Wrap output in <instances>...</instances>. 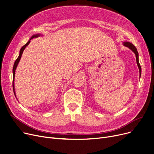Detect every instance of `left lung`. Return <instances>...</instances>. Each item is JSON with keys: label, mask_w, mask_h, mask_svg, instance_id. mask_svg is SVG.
I'll return each instance as SVG.
<instances>
[{"label": "left lung", "mask_w": 154, "mask_h": 154, "mask_svg": "<svg viewBox=\"0 0 154 154\" xmlns=\"http://www.w3.org/2000/svg\"><path fill=\"white\" fill-rule=\"evenodd\" d=\"M123 45L127 47H128L129 49H131L135 55L136 57V61H137V66L139 67V73H140V77L141 76V72H142V69H141V67H140V65L139 63V53L137 52V48H135V47L131 42H123Z\"/></svg>", "instance_id": "obj_1"}]
</instances>
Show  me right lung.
I'll return each mask as SVG.
<instances>
[{
    "label": "right lung",
    "mask_w": 154,
    "mask_h": 154,
    "mask_svg": "<svg viewBox=\"0 0 154 154\" xmlns=\"http://www.w3.org/2000/svg\"><path fill=\"white\" fill-rule=\"evenodd\" d=\"M40 35H42L41 34H35V35H32V37H31V38L29 40V41L24 45L21 48H20V52H19V57H17V59H16V60H15V63H14V67H13V70H12V72H13V89H14V94H15V96H16V95H15V87H14V79H15V70H16V68H17V66H18V63H19V61H20V58H21V57H22V53H23V51H24V49H25V48H26V47L29 44V43L30 42V40L31 39H32L33 38H36V37H39V36H40Z\"/></svg>",
    "instance_id": "1"
}]
</instances>
